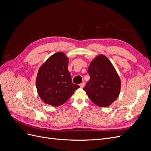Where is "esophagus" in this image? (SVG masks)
Listing matches in <instances>:
<instances>
[{
    "label": "esophagus",
    "mask_w": 151,
    "mask_h": 151,
    "mask_svg": "<svg viewBox=\"0 0 151 151\" xmlns=\"http://www.w3.org/2000/svg\"><path fill=\"white\" fill-rule=\"evenodd\" d=\"M84 86H85V83H82L81 84H80V87L81 88H83L84 87Z\"/></svg>",
    "instance_id": "obj_1"
}]
</instances>
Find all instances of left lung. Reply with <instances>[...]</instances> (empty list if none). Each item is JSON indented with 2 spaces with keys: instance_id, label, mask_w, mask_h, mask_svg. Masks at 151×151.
I'll list each match as a JSON object with an SVG mask.
<instances>
[{
  "instance_id": "obj_1",
  "label": "left lung",
  "mask_w": 151,
  "mask_h": 151,
  "mask_svg": "<svg viewBox=\"0 0 151 151\" xmlns=\"http://www.w3.org/2000/svg\"><path fill=\"white\" fill-rule=\"evenodd\" d=\"M91 77L83 89L94 103L100 107L109 106L118 98L121 81L109 59L99 55L90 63Z\"/></svg>"
}]
</instances>
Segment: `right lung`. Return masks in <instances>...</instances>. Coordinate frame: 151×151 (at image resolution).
Instances as JSON below:
<instances>
[{
	"instance_id": "obj_1",
	"label": "right lung",
	"mask_w": 151,
	"mask_h": 151,
	"mask_svg": "<svg viewBox=\"0 0 151 151\" xmlns=\"http://www.w3.org/2000/svg\"><path fill=\"white\" fill-rule=\"evenodd\" d=\"M68 63L65 53L60 52L52 55L40 67L36 86L39 96L46 104L60 106L80 88L72 83Z\"/></svg>"
}]
</instances>
